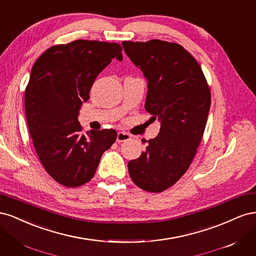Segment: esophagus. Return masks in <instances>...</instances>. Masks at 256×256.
Here are the masks:
<instances>
[{
  "instance_id": "34e87169",
  "label": "esophagus",
  "mask_w": 256,
  "mask_h": 256,
  "mask_svg": "<svg viewBox=\"0 0 256 256\" xmlns=\"http://www.w3.org/2000/svg\"><path fill=\"white\" fill-rule=\"evenodd\" d=\"M130 138H131V136L129 134L124 132V131H120V132H118V136H116V141H118V143H122V142L129 141Z\"/></svg>"
}]
</instances>
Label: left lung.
<instances>
[{"mask_svg": "<svg viewBox=\"0 0 256 256\" xmlns=\"http://www.w3.org/2000/svg\"><path fill=\"white\" fill-rule=\"evenodd\" d=\"M124 50L147 79L145 110L161 122L146 152L130 160L132 182L147 192L166 190L194 158L212 102L202 68L182 46L159 40L122 42Z\"/></svg>", "mask_w": 256, "mask_h": 256, "instance_id": "8db88e82", "label": "left lung"}]
</instances>
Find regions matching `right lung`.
<instances>
[{
  "instance_id": "obj_1",
  "label": "right lung",
  "mask_w": 256,
  "mask_h": 256,
  "mask_svg": "<svg viewBox=\"0 0 256 256\" xmlns=\"http://www.w3.org/2000/svg\"><path fill=\"white\" fill-rule=\"evenodd\" d=\"M122 51L116 42L78 40L52 46L33 65L24 95L28 131L46 172L65 187L90 182L116 141L113 129L83 134L78 115L97 76L112 58L122 60Z\"/></svg>"
}]
</instances>
